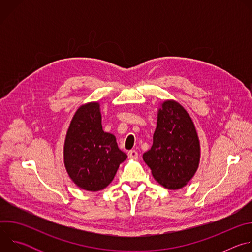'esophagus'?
<instances>
[{
    "instance_id": "1",
    "label": "esophagus",
    "mask_w": 252,
    "mask_h": 252,
    "mask_svg": "<svg viewBox=\"0 0 252 252\" xmlns=\"http://www.w3.org/2000/svg\"><path fill=\"white\" fill-rule=\"evenodd\" d=\"M127 156H128V158H129L136 159V158H137V157H138V154H137V152H136V151L131 150V151H129V152L127 153Z\"/></svg>"
}]
</instances>
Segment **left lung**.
I'll use <instances>...</instances> for the list:
<instances>
[{"mask_svg":"<svg viewBox=\"0 0 252 252\" xmlns=\"http://www.w3.org/2000/svg\"><path fill=\"white\" fill-rule=\"evenodd\" d=\"M153 138L151 150L142 155L153 176L167 189H183L198 168L200 145L194 124L181 103L173 99L161 103Z\"/></svg>","mask_w":252,"mask_h":252,"instance_id":"left-lung-1","label":"left lung"}]
</instances>
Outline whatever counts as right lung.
<instances>
[{"label":"right lung","mask_w":252,"mask_h":252,"mask_svg":"<svg viewBox=\"0 0 252 252\" xmlns=\"http://www.w3.org/2000/svg\"><path fill=\"white\" fill-rule=\"evenodd\" d=\"M97 101L81 105L70 121L63 146V162L77 187L98 191L109 186L127 156L116 136L104 132Z\"/></svg>","instance_id":"add662e5"}]
</instances>
